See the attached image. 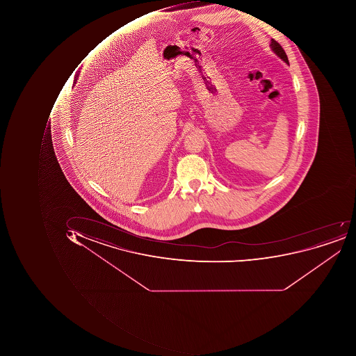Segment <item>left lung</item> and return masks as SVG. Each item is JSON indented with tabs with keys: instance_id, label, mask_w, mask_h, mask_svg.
<instances>
[{
	"instance_id": "left-lung-1",
	"label": "left lung",
	"mask_w": 356,
	"mask_h": 356,
	"mask_svg": "<svg viewBox=\"0 0 356 356\" xmlns=\"http://www.w3.org/2000/svg\"><path fill=\"white\" fill-rule=\"evenodd\" d=\"M270 49H272V51L274 52L275 54H276L278 58H282V60H284V63L288 64L289 65V60L288 56H286V52H284V50L282 49V47L280 46V44H278V42H276L275 40H270Z\"/></svg>"
}]
</instances>
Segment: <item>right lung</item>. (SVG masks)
I'll list each match as a JSON object with an SVG mask.
<instances>
[{
	"mask_svg": "<svg viewBox=\"0 0 356 356\" xmlns=\"http://www.w3.org/2000/svg\"><path fill=\"white\" fill-rule=\"evenodd\" d=\"M76 81H77V79H74V83H76Z\"/></svg>",
	"mask_w": 356,
	"mask_h": 356,
	"instance_id": "1",
	"label": "right lung"
}]
</instances>
